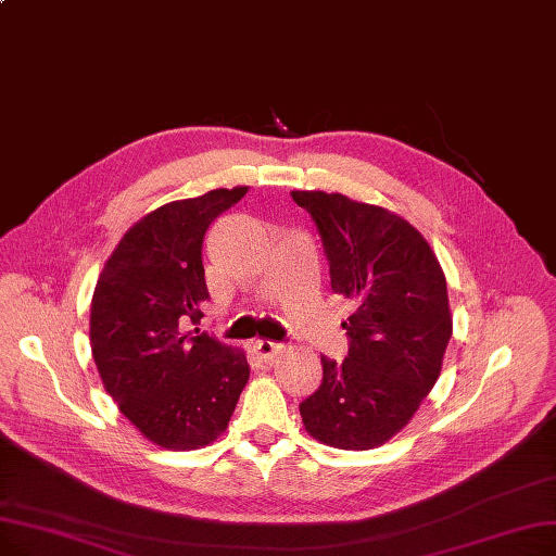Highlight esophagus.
Masks as SVG:
<instances>
[{"label": "esophagus", "mask_w": 556, "mask_h": 556, "mask_svg": "<svg viewBox=\"0 0 556 556\" xmlns=\"http://www.w3.org/2000/svg\"><path fill=\"white\" fill-rule=\"evenodd\" d=\"M286 348L281 343H275V341H256L254 343V352L263 358V361H273L277 358Z\"/></svg>", "instance_id": "1"}]
</instances>
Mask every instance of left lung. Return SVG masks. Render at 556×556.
<instances>
[{
	"label": "left lung",
	"mask_w": 556,
	"mask_h": 556,
	"mask_svg": "<svg viewBox=\"0 0 556 556\" xmlns=\"http://www.w3.org/2000/svg\"><path fill=\"white\" fill-rule=\"evenodd\" d=\"M316 223L331 291L352 300L345 361L320 356L323 383L300 404L306 431L338 450L383 445L437 383L452 338L447 283L422 233L341 192L293 190Z\"/></svg>",
	"instance_id": "left-lung-1"
}]
</instances>
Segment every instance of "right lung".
Instances as JSON below:
<instances>
[{
  "label": "right lung",
  "instance_id": "1",
  "mask_svg": "<svg viewBox=\"0 0 556 556\" xmlns=\"http://www.w3.org/2000/svg\"><path fill=\"white\" fill-rule=\"evenodd\" d=\"M248 188L163 204L119 240L94 286L90 348L106 393L144 439L198 450L227 429L250 379L245 354L206 331L202 243Z\"/></svg>",
  "mask_w": 556,
  "mask_h": 556
}]
</instances>
